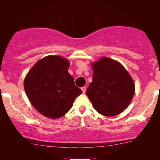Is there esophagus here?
<instances>
[{"instance_id": "esophagus-1", "label": "esophagus", "mask_w": 160, "mask_h": 160, "mask_svg": "<svg viewBox=\"0 0 160 160\" xmlns=\"http://www.w3.org/2000/svg\"><path fill=\"white\" fill-rule=\"evenodd\" d=\"M81 90L82 92V93H85L86 92V88L85 87V86H83V87L81 88Z\"/></svg>"}]
</instances>
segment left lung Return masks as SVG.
I'll return each instance as SVG.
<instances>
[{
  "label": "left lung",
  "mask_w": 160,
  "mask_h": 160,
  "mask_svg": "<svg viewBox=\"0 0 160 160\" xmlns=\"http://www.w3.org/2000/svg\"><path fill=\"white\" fill-rule=\"evenodd\" d=\"M92 81L86 94L97 112L114 117L128 108L135 92L133 79L121 63L102 57L91 63Z\"/></svg>",
  "instance_id": "left-lung-1"
}]
</instances>
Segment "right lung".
Returning <instances> with one entry per match:
<instances>
[{
    "label": "right lung",
    "mask_w": 160,
    "mask_h": 160,
    "mask_svg": "<svg viewBox=\"0 0 160 160\" xmlns=\"http://www.w3.org/2000/svg\"><path fill=\"white\" fill-rule=\"evenodd\" d=\"M70 62L60 56H47L32 68L24 80V89L35 109L47 118L63 117L82 93L69 74Z\"/></svg>",
    "instance_id": "right-lung-1"
}]
</instances>
